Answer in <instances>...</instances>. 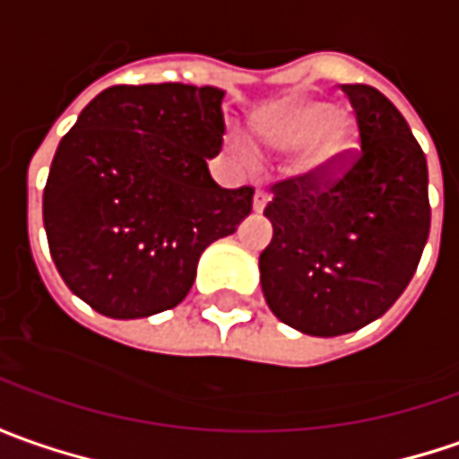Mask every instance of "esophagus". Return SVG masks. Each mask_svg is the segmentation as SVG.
I'll return each mask as SVG.
<instances>
[{"label": "esophagus", "mask_w": 459, "mask_h": 459, "mask_svg": "<svg viewBox=\"0 0 459 459\" xmlns=\"http://www.w3.org/2000/svg\"><path fill=\"white\" fill-rule=\"evenodd\" d=\"M266 203H269V193L266 190H256L254 193V213H261L266 208Z\"/></svg>", "instance_id": "esophagus-1"}]
</instances>
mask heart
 I'll use <instances>...</instances> for the list:
<instances>
[{
	"instance_id": "heart-1",
	"label": "heart",
	"mask_w": 459,
	"mask_h": 459,
	"mask_svg": "<svg viewBox=\"0 0 459 459\" xmlns=\"http://www.w3.org/2000/svg\"><path fill=\"white\" fill-rule=\"evenodd\" d=\"M251 142L261 154L294 151L292 175L297 180L333 178L358 147L356 121L325 101L292 96L261 108L251 119ZM230 154L248 165L251 154L241 142H229Z\"/></svg>"
}]
</instances>
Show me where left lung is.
<instances>
[{
    "label": "left lung",
    "mask_w": 459,
    "mask_h": 459,
    "mask_svg": "<svg viewBox=\"0 0 459 459\" xmlns=\"http://www.w3.org/2000/svg\"><path fill=\"white\" fill-rule=\"evenodd\" d=\"M360 152L333 185L284 180L264 215L261 290L284 325L315 338L378 320L411 281L429 236L427 157L399 108L371 86H342Z\"/></svg>",
    "instance_id": "obj_1"
}]
</instances>
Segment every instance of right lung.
<instances>
[{
	"label": "right lung",
	"instance_id": "obj_1",
	"mask_svg": "<svg viewBox=\"0 0 459 459\" xmlns=\"http://www.w3.org/2000/svg\"><path fill=\"white\" fill-rule=\"evenodd\" d=\"M226 91L111 86L57 144L42 221L57 272L75 297L114 320L180 305L200 254L251 213V187L208 172L223 144Z\"/></svg>",
	"mask_w": 459,
	"mask_h": 459
}]
</instances>
